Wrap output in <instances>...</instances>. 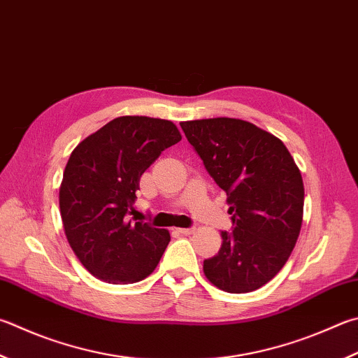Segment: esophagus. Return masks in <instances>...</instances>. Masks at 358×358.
Returning a JSON list of instances; mask_svg holds the SVG:
<instances>
[{
    "label": "esophagus",
    "instance_id": "esophagus-1",
    "mask_svg": "<svg viewBox=\"0 0 358 358\" xmlns=\"http://www.w3.org/2000/svg\"><path fill=\"white\" fill-rule=\"evenodd\" d=\"M177 231L181 233V235H192L196 229H177Z\"/></svg>",
    "mask_w": 358,
    "mask_h": 358
}]
</instances>
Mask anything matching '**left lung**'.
Segmentation results:
<instances>
[{"label":"left lung","instance_id":"8db88e82","mask_svg":"<svg viewBox=\"0 0 358 358\" xmlns=\"http://www.w3.org/2000/svg\"><path fill=\"white\" fill-rule=\"evenodd\" d=\"M180 125L230 205L233 231L220 233L219 252L203 262L206 278L235 294L262 288L301 233V171L280 139L250 122L216 117Z\"/></svg>","mask_w":358,"mask_h":358}]
</instances>
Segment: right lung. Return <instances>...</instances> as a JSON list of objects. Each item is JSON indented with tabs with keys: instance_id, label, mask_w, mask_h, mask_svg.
<instances>
[{
	"instance_id": "add662e5",
	"label": "right lung",
	"mask_w": 358,
	"mask_h": 358,
	"mask_svg": "<svg viewBox=\"0 0 358 358\" xmlns=\"http://www.w3.org/2000/svg\"><path fill=\"white\" fill-rule=\"evenodd\" d=\"M181 141L175 123L123 115L87 136L71 152L59 187L67 241L94 277L114 285L144 280L171 235L127 219L141 175L162 150Z\"/></svg>"
}]
</instances>
